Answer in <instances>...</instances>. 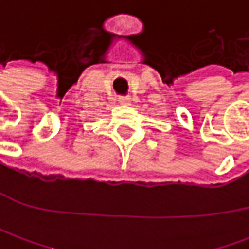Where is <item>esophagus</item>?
Returning <instances> with one entry per match:
<instances>
[{
	"mask_svg": "<svg viewBox=\"0 0 249 249\" xmlns=\"http://www.w3.org/2000/svg\"><path fill=\"white\" fill-rule=\"evenodd\" d=\"M119 102H122V104H127V102H129V98H127V97H120Z\"/></svg>",
	"mask_w": 249,
	"mask_h": 249,
	"instance_id": "34e87169",
	"label": "esophagus"
}]
</instances>
